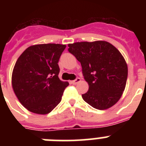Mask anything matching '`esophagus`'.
Masks as SVG:
<instances>
[{
	"mask_svg": "<svg viewBox=\"0 0 146 146\" xmlns=\"http://www.w3.org/2000/svg\"><path fill=\"white\" fill-rule=\"evenodd\" d=\"M80 78H79V77H77V78H76L75 80H72V83L73 85H76V84H77V83H78V82H80Z\"/></svg>",
	"mask_w": 146,
	"mask_h": 146,
	"instance_id": "obj_1",
	"label": "esophagus"
}]
</instances>
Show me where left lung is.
Wrapping results in <instances>:
<instances>
[{
    "label": "left lung",
    "instance_id": "8db88e82",
    "mask_svg": "<svg viewBox=\"0 0 146 146\" xmlns=\"http://www.w3.org/2000/svg\"><path fill=\"white\" fill-rule=\"evenodd\" d=\"M69 52L80 62L88 91L82 94L86 102L103 110L111 108L121 99L128 75L123 55L105 41L69 44Z\"/></svg>",
    "mask_w": 146,
    "mask_h": 146
}]
</instances>
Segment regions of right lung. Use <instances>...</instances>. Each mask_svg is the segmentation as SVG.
Returning <instances> with one entry per match:
<instances>
[{
  "mask_svg": "<svg viewBox=\"0 0 146 146\" xmlns=\"http://www.w3.org/2000/svg\"><path fill=\"white\" fill-rule=\"evenodd\" d=\"M65 44L30 46L20 55L11 76V84L20 102L33 113L46 115L61 101L69 82L58 77V60Z\"/></svg>",
  "mask_w": 146,
  "mask_h": 146,
  "instance_id": "add662e5",
  "label": "right lung"
}]
</instances>
